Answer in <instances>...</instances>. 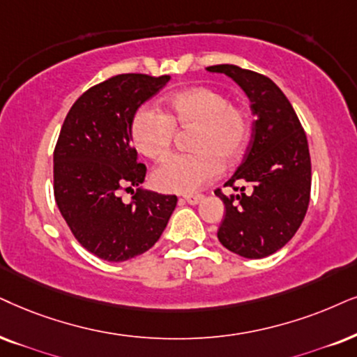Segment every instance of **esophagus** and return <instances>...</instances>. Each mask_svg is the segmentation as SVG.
Wrapping results in <instances>:
<instances>
[{"label":"esophagus","mask_w":357,"mask_h":357,"mask_svg":"<svg viewBox=\"0 0 357 357\" xmlns=\"http://www.w3.org/2000/svg\"><path fill=\"white\" fill-rule=\"evenodd\" d=\"M202 199H204V196H201V194H188V196H184V201L188 204H199Z\"/></svg>","instance_id":"esophagus-1"}]
</instances>
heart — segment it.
<instances>
[{
    "instance_id": "heart-1",
    "label": "heart",
    "mask_w": 357,
    "mask_h": 357,
    "mask_svg": "<svg viewBox=\"0 0 357 357\" xmlns=\"http://www.w3.org/2000/svg\"><path fill=\"white\" fill-rule=\"evenodd\" d=\"M174 128H192V151L169 158L153 173V184L166 192H192L220 173V163L232 165L243 155L252 121L245 107L231 103L218 89L199 85L169 96L163 114L139 108L130 132L143 156L163 161L173 146Z\"/></svg>"
}]
</instances>
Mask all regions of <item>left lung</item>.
Returning a JSON list of instances; mask_svg holds the SVG:
<instances>
[{"mask_svg": "<svg viewBox=\"0 0 357 357\" xmlns=\"http://www.w3.org/2000/svg\"><path fill=\"white\" fill-rule=\"evenodd\" d=\"M207 70L236 80L249 96L255 114L242 165L224 184L237 194L215 191L225 204L219 242L245 259H264L295 236L308 211V139L290 100L268 77L232 64L211 66ZM247 185L250 193L245 192Z\"/></svg>", "mask_w": 357, "mask_h": 357, "instance_id": "8db88e82", "label": "left lung"}]
</instances>
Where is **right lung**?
I'll use <instances>...</instances> for the list:
<instances>
[{"mask_svg":"<svg viewBox=\"0 0 357 357\" xmlns=\"http://www.w3.org/2000/svg\"><path fill=\"white\" fill-rule=\"evenodd\" d=\"M169 75L120 74L70 107L54 148V197L80 245L107 261L145 254L163 234L178 197L137 189L146 166L132 146V120ZM132 191L130 205L121 201Z\"/></svg>","mask_w":357,"mask_h":357,"instance_id":"obj_1","label":"right lung"}]
</instances>
